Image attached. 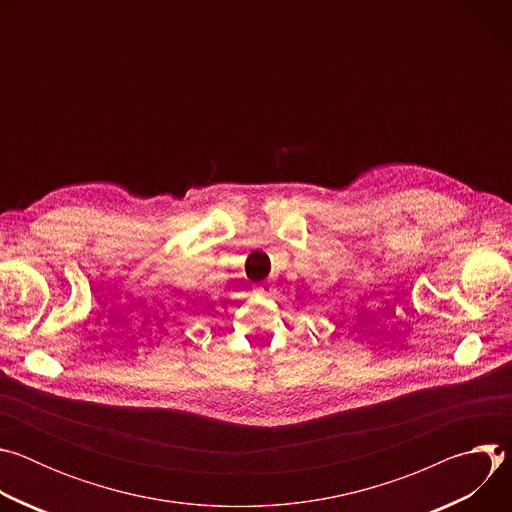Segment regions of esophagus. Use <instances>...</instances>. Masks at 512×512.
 I'll use <instances>...</instances> for the list:
<instances>
[{"label":"esophagus","mask_w":512,"mask_h":512,"mask_svg":"<svg viewBox=\"0 0 512 512\" xmlns=\"http://www.w3.org/2000/svg\"><path fill=\"white\" fill-rule=\"evenodd\" d=\"M253 294H255V296H261V298H269V296L273 294V287H269L267 283H257V285L253 287Z\"/></svg>","instance_id":"34e87169"}]
</instances>
